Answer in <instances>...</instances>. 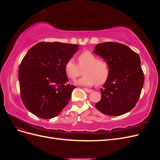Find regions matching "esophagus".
<instances>
[{
  "label": "esophagus",
  "mask_w": 160,
  "mask_h": 160,
  "mask_svg": "<svg viewBox=\"0 0 160 160\" xmlns=\"http://www.w3.org/2000/svg\"><path fill=\"white\" fill-rule=\"evenodd\" d=\"M83 89H84V91L86 92V93H91V92L93 91V90H92V89H87V88H84Z\"/></svg>",
  "instance_id": "1"
}]
</instances>
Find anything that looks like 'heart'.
I'll list each match as a JSON object with an SVG mask.
<instances>
[{
    "label": "heart",
    "mask_w": 160,
    "mask_h": 160,
    "mask_svg": "<svg viewBox=\"0 0 160 160\" xmlns=\"http://www.w3.org/2000/svg\"><path fill=\"white\" fill-rule=\"evenodd\" d=\"M78 64L72 59H69L65 64V70L69 79L74 80L81 75L80 68H84L81 78L77 84L91 86L95 83L100 85L105 83L109 75V65L104 59H98L90 51L81 52L77 57Z\"/></svg>",
    "instance_id": "obj_1"
}]
</instances>
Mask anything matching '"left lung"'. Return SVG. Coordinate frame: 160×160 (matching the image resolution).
<instances>
[{
	"label": "left lung",
	"mask_w": 160,
	"mask_h": 160,
	"mask_svg": "<svg viewBox=\"0 0 160 160\" xmlns=\"http://www.w3.org/2000/svg\"><path fill=\"white\" fill-rule=\"evenodd\" d=\"M93 52L108 62L110 69L100 89L101 99L95 107L108 115L129 112L138 101L144 83L139 55L128 46L114 42L99 43Z\"/></svg>",
	"instance_id": "8db88e82"
}]
</instances>
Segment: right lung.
<instances>
[{
    "label": "right lung",
    "instance_id": "obj_1",
    "mask_svg": "<svg viewBox=\"0 0 160 160\" xmlns=\"http://www.w3.org/2000/svg\"><path fill=\"white\" fill-rule=\"evenodd\" d=\"M78 49V45L41 42L27 52L18 81L22 101L31 113L51 119L68 104L76 87L67 83L65 64Z\"/></svg>",
    "mask_w": 160,
    "mask_h": 160
}]
</instances>
